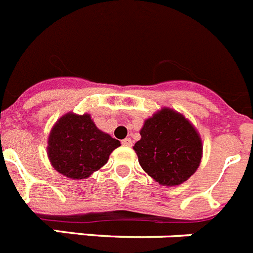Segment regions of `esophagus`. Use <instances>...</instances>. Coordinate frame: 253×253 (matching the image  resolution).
<instances>
[{
    "instance_id": "1",
    "label": "esophagus",
    "mask_w": 253,
    "mask_h": 253,
    "mask_svg": "<svg viewBox=\"0 0 253 253\" xmlns=\"http://www.w3.org/2000/svg\"><path fill=\"white\" fill-rule=\"evenodd\" d=\"M122 144L125 147H131L133 146V140H131V138H125L122 142Z\"/></svg>"
}]
</instances>
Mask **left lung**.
Segmentation results:
<instances>
[{
	"mask_svg": "<svg viewBox=\"0 0 253 253\" xmlns=\"http://www.w3.org/2000/svg\"><path fill=\"white\" fill-rule=\"evenodd\" d=\"M133 149L142 169L165 186H176L198 169L202 139L181 114L162 109L146 120Z\"/></svg>",
	"mask_w": 253,
	"mask_h": 253,
	"instance_id": "8db88e82",
	"label": "left lung"
}]
</instances>
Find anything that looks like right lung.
<instances>
[{"mask_svg":"<svg viewBox=\"0 0 253 253\" xmlns=\"http://www.w3.org/2000/svg\"><path fill=\"white\" fill-rule=\"evenodd\" d=\"M119 146V140L97 129L88 114L68 113L51 129L48 157L59 173L80 180L101 169Z\"/></svg>","mask_w":253,"mask_h":253,"instance_id":"add662e5","label":"right lung"}]
</instances>
